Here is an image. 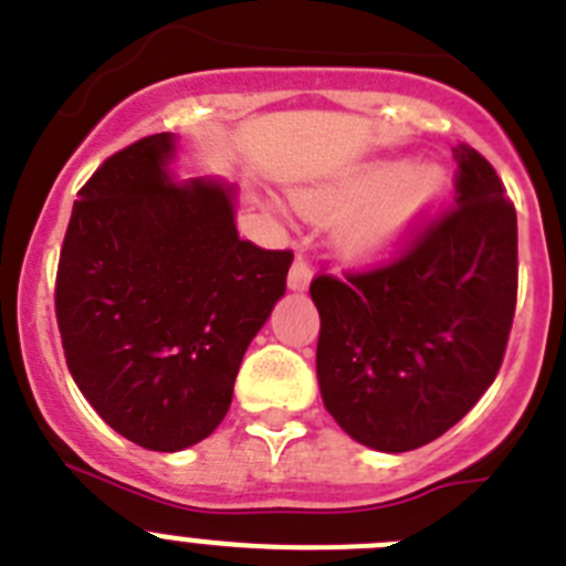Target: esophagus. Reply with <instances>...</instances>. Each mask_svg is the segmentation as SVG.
I'll return each mask as SVG.
<instances>
[{
    "label": "esophagus",
    "instance_id": "34e87169",
    "mask_svg": "<svg viewBox=\"0 0 566 566\" xmlns=\"http://www.w3.org/2000/svg\"><path fill=\"white\" fill-rule=\"evenodd\" d=\"M311 283V266L303 261V258H297V261L292 263V272H289V289L292 292H305Z\"/></svg>",
    "mask_w": 566,
    "mask_h": 566
}]
</instances>
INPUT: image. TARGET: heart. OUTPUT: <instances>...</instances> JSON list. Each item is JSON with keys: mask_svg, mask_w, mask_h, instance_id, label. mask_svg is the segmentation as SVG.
Returning <instances> with one entry per match:
<instances>
[{"mask_svg": "<svg viewBox=\"0 0 566 566\" xmlns=\"http://www.w3.org/2000/svg\"><path fill=\"white\" fill-rule=\"evenodd\" d=\"M446 174L438 165L373 163L345 179L303 188L292 205L305 219H331L334 243L354 261H376L401 247L443 199Z\"/></svg>", "mask_w": 566, "mask_h": 566, "instance_id": "obj_1", "label": "heart"}]
</instances>
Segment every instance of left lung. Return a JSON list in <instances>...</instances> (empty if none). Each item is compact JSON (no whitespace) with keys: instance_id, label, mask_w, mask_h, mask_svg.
Listing matches in <instances>:
<instances>
[{"instance_id":"1","label":"left lung","mask_w":566,"mask_h":566,"mask_svg":"<svg viewBox=\"0 0 566 566\" xmlns=\"http://www.w3.org/2000/svg\"><path fill=\"white\" fill-rule=\"evenodd\" d=\"M458 207L398 261L319 274L317 381L334 421L376 452L452 429L502 365L516 308V210L489 159L460 143Z\"/></svg>"}]
</instances>
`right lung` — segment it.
I'll list each match as a JSON object with an SVG mask.
<instances>
[{"label":"right lung","instance_id":"add662e5","mask_svg":"<svg viewBox=\"0 0 566 566\" xmlns=\"http://www.w3.org/2000/svg\"><path fill=\"white\" fill-rule=\"evenodd\" d=\"M176 151V134H151L95 170L72 207L55 283L77 390L151 452H181L224 421L294 261L238 238L235 185L174 179Z\"/></svg>","mask_w":566,"mask_h":566}]
</instances>
